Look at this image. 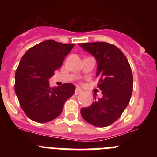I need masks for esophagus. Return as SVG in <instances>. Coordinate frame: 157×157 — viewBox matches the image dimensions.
Instances as JSON below:
<instances>
[{
    "label": "esophagus",
    "instance_id": "esophagus-1",
    "mask_svg": "<svg viewBox=\"0 0 157 157\" xmlns=\"http://www.w3.org/2000/svg\"><path fill=\"white\" fill-rule=\"evenodd\" d=\"M82 92V90L81 89H80L79 87H77V88L75 89V95H78V94H81Z\"/></svg>",
    "mask_w": 157,
    "mask_h": 157
}]
</instances>
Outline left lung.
<instances>
[{
    "label": "left lung",
    "instance_id": "8db88e82",
    "mask_svg": "<svg viewBox=\"0 0 157 157\" xmlns=\"http://www.w3.org/2000/svg\"><path fill=\"white\" fill-rule=\"evenodd\" d=\"M79 46L94 56L96 77L102 98L87 108L81 115L87 123L98 127L111 125L118 120L130 102L133 90V75L128 60L120 48L107 42L79 43Z\"/></svg>",
    "mask_w": 157,
    "mask_h": 157
}]
</instances>
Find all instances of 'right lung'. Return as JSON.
Masks as SVG:
<instances>
[{
    "mask_svg": "<svg viewBox=\"0 0 157 157\" xmlns=\"http://www.w3.org/2000/svg\"><path fill=\"white\" fill-rule=\"evenodd\" d=\"M74 45L47 40L29 48L22 57L15 75V91L22 109L33 121L47 123L57 118L65 101L75 92L71 83L52 88L48 82Z\"/></svg>",
    "mask_w": 157,
    "mask_h": 157,
    "instance_id": "add662e5",
    "label": "right lung"
}]
</instances>
